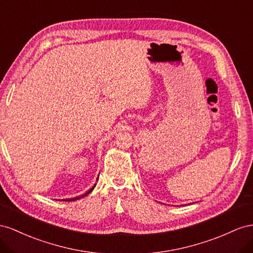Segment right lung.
<instances>
[{
    "instance_id": "right-lung-1",
    "label": "right lung",
    "mask_w": 253,
    "mask_h": 253,
    "mask_svg": "<svg viewBox=\"0 0 253 253\" xmlns=\"http://www.w3.org/2000/svg\"><path fill=\"white\" fill-rule=\"evenodd\" d=\"M97 179H98V178H97ZM95 185H96V184H94V186H93L91 190H89V191H88V192H86L85 194L82 195V196H78V197H75V198H70V199H66V200H64V199H63V201H74V200H77V199H81V198H83V197L86 196V195H88V194H90V193H91V192L93 191V189H94V187H95Z\"/></svg>"
}]
</instances>
